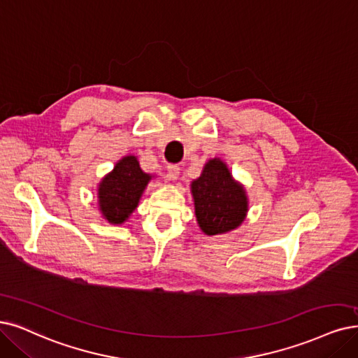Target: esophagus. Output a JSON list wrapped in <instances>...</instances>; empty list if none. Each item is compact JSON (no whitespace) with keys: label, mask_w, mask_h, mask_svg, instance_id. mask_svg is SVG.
Listing matches in <instances>:
<instances>
[{"label":"esophagus","mask_w":358,"mask_h":358,"mask_svg":"<svg viewBox=\"0 0 358 358\" xmlns=\"http://www.w3.org/2000/svg\"><path fill=\"white\" fill-rule=\"evenodd\" d=\"M178 177H180V166L169 165L168 166V178L172 180V181H176Z\"/></svg>","instance_id":"1"}]
</instances>
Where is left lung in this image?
<instances>
[{
	"mask_svg": "<svg viewBox=\"0 0 358 358\" xmlns=\"http://www.w3.org/2000/svg\"><path fill=\"white\" fill-rule=\"evenodd\" d=\"M194 215L206 236H217L242 226L249 210V199L242 182L233 178L227 164L213 157L202 174L190 182Z\"/></svg>",
	"mask_w": 358,
	"mask_h": 358,
	"instance_id": "left-lung-1",
	"label": "left lung"
}]
</instances>
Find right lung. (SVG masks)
I'll use <instances>...</instances> for the list:
<instances>
[{
  "instance_id": "obj_1",
  "label": "right lung",
  "mask_w": 358,
  "mask_h": 358,
  "mask_svg": "<svg viewBox=\"0 0 358 358\" xmlns=\"http://www.w3.org/2000/svg\"><path fill=\"white\" fill-rule=\"evenodd\" d=\"M153 177L140 168L137 156H124L99 182L97 203L101 217L113 226L124 224L138 206Z\"/></svg>"
}]
</instances>
